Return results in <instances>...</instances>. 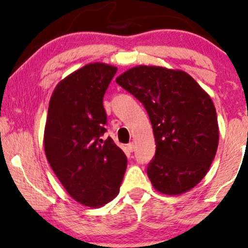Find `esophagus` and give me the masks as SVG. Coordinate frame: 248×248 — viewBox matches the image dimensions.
<instances>
[{"instance_id":"esophagus-1","label":"esophagus","mask_w":248,"mask_h":248,"mask_svg":"<svg viewBox=\"0 0 248 248\" xmlns=\"http://www.w3.org/2000/svg\"><path fill=\"white\" fill-rule=\"evenodd\" d=\"M126 148H127L128 152L132 153V152H133V150H134V148H136V146H134L133 142H130V143H128L127 146H126Z\"/></svg>"}]
</instances>
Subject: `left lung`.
Masks as SVG:
<instances>
[{
	"label": "left lung",
	"mask_w": 248,
	"mask_h": 248,
	"mask_svg": "<svg viewBox=\"0 0 248 248\" xmlns=\"http://www.w3.org/2000/svg\"><path fill=\"white\" fill-rule=\"evenodd\" d=\"M116 83L149 115L156 154L148 165L153 187L164 195L185 194L210 170L218 146V124L208 93L183 70L136 66Z\"/></svg>",
	"instance_id": "obj_1"
}]
</instances>
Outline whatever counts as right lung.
<instances>
[{
  "label": "right lung",
  "mask_w": 248,
  "mask_h": 248,
  "mask_svg": "<svg viewBox=\"0 0 248 248\" xmlns=\"http://www.w3.org/2000/svg\"><path fill=\"white\" fill-rule=\"evenodd\" d=\"M117 67L93 62L75 70L54 88L49 102L44 152L54 174L79 204L96 208L120 192L127 159L111 138L104 95Z\"/></svg>",
  "instance_id": "obj_1"
}]
</instances>
